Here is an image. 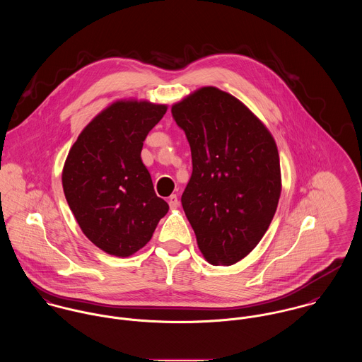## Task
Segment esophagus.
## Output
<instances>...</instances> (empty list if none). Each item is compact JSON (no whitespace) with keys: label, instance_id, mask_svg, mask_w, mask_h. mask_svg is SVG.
Segmentation results:
<instances>
[{"label":"esophagus","instance_id":"esophagus-1","mask_svg":"<svg viewBox=\"0 0 362 362\" xmlns=\"http://www.w3.org/2000/svg\"><path fill=\"white\" fill-rule=\"evenodd\" d=\"M168 205L171 209H177L178 205H180V202H178V197L177 195H171L170 198H168Z\"/></svg>","mask_w":362,"mask_h":362}]
</instances>
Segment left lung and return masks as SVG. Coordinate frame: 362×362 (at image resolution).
<instances>
[{
	"mask_svg": "<svg viewBox=\"0 0 362 362\" xmlns=\"http://www.w3.org/2000/svg\"><path fill=\"white\" fill-rule=\"evenodd\" d=\"M191 146L192 175L181 197L209 263L245 258L267 231L281 194L274 138L233 95L201 88L173 104Z\"/></svg>",
	"mask_w": 362,
	"mask_h": 362,
	"instance_id": "1",
	"label": "left lung"
}]
</instances>
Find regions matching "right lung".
Returning <instances> with one entry per match:
<instances>
[{"instance_id":"obj_1","label":"right lung","mask_w":362,"mask_h":362,"mask_svg":"<svg viewBox=\"0 0 362 362\" xmlns=\"http://www.w3.org/2000/svg\"><path fill=\"white\" fill-rule=\"evenodd\" d=\"M167 104L122 99L79 134L62 168V188L82 233L102 251L127 258L152 238L168 211L141 158Z\"/></svg>"}]
</instances>
